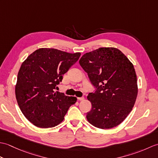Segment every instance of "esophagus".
<instances>
[{
	"label": "esophagus",
	"instance_id": "obj_1",
	"mask_svg": "<svg viewBox=\"0 0 158 158\" xmlns=\"http://www.w3.org/2000/svg\"><path fill=\"white\" fill-rule=\"evenodd\" d=\"M77 99H78L79 100H84V97H78Z\"/></svg>",
	"mask_w": 158,
	"mask_h": 158
}]
</instances>
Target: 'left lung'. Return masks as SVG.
<instances>
[{
	"label": "left lung",
	"mask_w": 158,
	"mask_h": 158,
	"mask_svg": "<svg viewBox=\"0 0 158 158\" xmlns=\"http://www.w3.org/2000/svg\"><path fill=\"white\" fill-rule=\"evenodd\" d=\"M79 64L96 88L88 96L92 109L87 113V119L100 129L118 126L132 110L138 94L133 64L114 48H100L86 53Z\"/></svg>",
	"instance_id": "8db88e82"
}]
</instances>
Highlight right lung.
Here are the masks:
<instances>
[{
	"mask_svg": "<svg viewBox=\"0 0 158 158\" xmlns=\"http://www.w3.org/2000/svg\"><path fill=\"white\" fill-rule=\"evenodd\" d=\"M81 53H70L41 48L30 55L20 67L15 96L21 111L35 126L48 128L61 123L76 97L54 92Z\"/></svg>",
	"mask_w": 158,
	"mask_h": 158,
	"instance_id": "1",
	"label": "right lung"
}]
</instances>
